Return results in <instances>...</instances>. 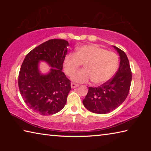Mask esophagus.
I'll return each instance as SVG.
<instances>
[{"label":"esophagus","instance_id":"obj_1","mask_svg":"<svg viewBox=\"0 0 151 151\" xmlns=\"http://www.w3.org/2000/svg\"><path fill=\"white\" fill-rule=\"evenodd\" d=\"M70 85H71V88H76V87H78V86H79L78 85H77V84H76V83H71Z\"/></svg>","mask_w":151,"mask_h":151}]
</instances>
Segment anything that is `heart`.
<instances>
[{"mask_svg":"<svg viewBox=\"0 0 151 151\" xmlns=\"http://www.w3.org/2000/svg\"><path fill=\"white\" fill-rule=\"evenodd\" d=\"M82 63L85 68L74 74ZM119 57L96 45H86L76 48L63 60V70L67 76L77 83H86L92 79L95 85H102L111 80L119 67Z\"/></svg>","mask_w":151,"mask_h":151,"instance_id":"obj_1","label":"heart"}]
</instances>
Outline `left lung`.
Masks as SVG:
<instances>
[{"instance_id": "left-lung-1", "label": "left lung", "mask_w": 151, "mask_h": 151, "mask_svg": "<svg viewBox=\"0 0 151 151\" xmlns=\"http://www.w3.org/2000/svg\"><path fill=\"white\" fill-rule=\"evenodd\" d=\"M120 56V65L115 75L111 80L98 87H88V93L83 101L89 111L97 114H106L123 103L129 93L132 73L127 55L114 47Z\"/></svg>"}]
</instances>
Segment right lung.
<instances>
[{
  "label": "right lung",
  "instance_id": "right-lung-1",
  "mask_svg": "<svg viewBox=\"0 0 151 151\" xmlns=\"http://www.w3.org/2000/svg\"><path fill=\"white\" fill-rule=\"evenodd\" d=\"M68 42L51 39L28 53L19 75V87L24 103L41 115H50L61 111L66 103L70 81L62 70ZM40 61L52 68L46 75L40 73Z\"/></svg>",
  "mask_w": 151,
  "mask_h": 151
}]
</instances>
